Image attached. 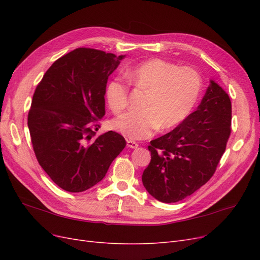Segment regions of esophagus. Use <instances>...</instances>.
Here are the masks:
<instances>
[{
    "instance_id": "esophagus-1",
    "label": "esophagus",
    "mask_w": 260,
    "mask_h": 260,
    "mask_svg": "<svg viewBox=\"0 0 260 260\" xmlns=\"http://www.w3.org/2000/svg\"><path fill=\"white\" fill-rule=\"evenodd\" d=\"M127 146L130 148H137V147H139V143L136 142V141L127 140Z\"/></svg>"
}]
</instances>
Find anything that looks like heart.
Wrapping results in <instances>:
<instances>
[{
    "instance_id": "b5f03b06",
    "label": "heart",
    "mask_w": 260,
    "mask_h": 260,
    "mask_svg": "<svg viewBox=\"0 0 260 260\" xmlns=\"http://www.w3.org/2000/svg\"><path fill=\"white\" fill-rule=\"evenodd\" d=\"M125 76L138 89L146 92L142 111L128 112L113 121L116 131L132 140L147 139L158 128H175L191 114L202 91V78L195 69L159 58L141 62ZM129 85L122 78L108 82L106 99L114 113L127 107Z\"/></svg>"
}]
</instances>
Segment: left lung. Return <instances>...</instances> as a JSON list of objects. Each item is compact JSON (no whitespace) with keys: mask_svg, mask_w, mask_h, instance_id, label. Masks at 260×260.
<instances>
[{"mask_svg":"<svg viewBox=\"0 0 260 260\" xmlns=\"http://www.w3.org/2000/svg\"><path fill=\"white\" fill-rule=\"evenodd\" d=\"M231 119L229 95L210 80L198 109L151 141L152 159L142 175L146 191L159 202L176 203L207 183L225 151Z\"/></svg>","mask_w":260,"mask_h":260,"instance_id":"obj_1","label":"left lung"}]
</instances>
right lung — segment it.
Returning <instances> with one entry per match:
<instances>
[{
    "label": "right lung",
    "mask_w": 260,
    "mask_h": 260,
    "mask_svg": "<svg viewBox=\"0 0 260 260\" xmlns=\"http://www.w3.org/2000/svg\"><path fill=\"white\" fill-rule=\"evenodd\" d=\"M123 57L76 49L55 60L37 85L28 114L31 143L40 166L67 192L99 183L125 146L115 131L95 137L108 77Z\"/></svg>",
    "instance_id": "obj_1"
}]
</instances>
